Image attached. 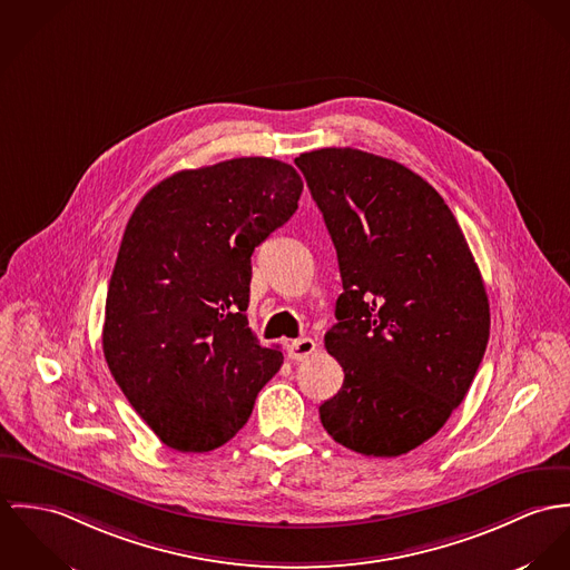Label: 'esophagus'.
<instances>
[{
    "instance_id": "esophagus-1",
    "label": "esophagus",
    "mask_w": 570,
    "mask_h": 570,
    "mask_svg": "<svg viewBox=\"0 0 570 570\" xmlns=\"http://www.w3.org/2000/svg\"><path fill=\"white\" fill-rule=\"evenodd\" d=\"M315 352L316 343L313 338H297L288 345V358L291 361H306Z\"/></svg>"
}]
</instances>
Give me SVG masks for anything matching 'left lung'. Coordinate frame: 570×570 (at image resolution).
<instances>
[{
    "mask_svg": "<svg viewBox=\"0 0 570 570\" xmlns=\"http://www.w3.org/2000/svg\"><path fill=\"white\" fill-rule=\"evenodd\" d=\"M332 236L343 293L325 350L343 386L318 406L334 442L397 456L465 397L490 338L481 271L440 191L356 148L295 159Z\"/></svg>",
    "mask_w": 570,
    "mask_h": 570,
    "instance_id": "8db88e82",
    "label": "left lung"
}]
</instances>
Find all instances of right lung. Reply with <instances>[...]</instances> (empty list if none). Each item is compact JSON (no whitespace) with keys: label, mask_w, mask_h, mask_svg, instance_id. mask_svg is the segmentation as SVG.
Segmentation results:
<instances>
[{"label":"right lung","mask_w":570,"mask_h":570,"mask_svg":"<svg viewBox=\"0 0 570 570\" xmlns=\"http://www.w3.org/2000/svg\"><path fill=\"white\" fill-rule=\"evenodd\" d=\"M297 170L240 157L181 170L128 218L109 282L102 350L137 415L179 452H209L249 420L282 367L255 338L252 255L297 209Z\"/></svg>","instance_id":"1"}]
</instances>
